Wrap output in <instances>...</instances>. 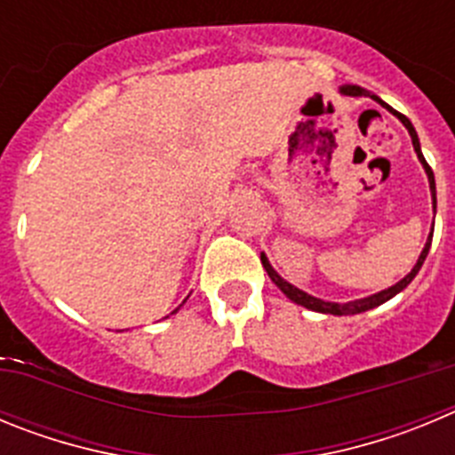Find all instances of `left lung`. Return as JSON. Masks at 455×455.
Masks as SVG:
<instances>
[{
	"label": "left lung",
	"instance_id": "1",
	"mask_svg": "<svg viewBox=\"0 0 455 455\" xmlns=\"http://www.w3.org/2000/svg\"><path fill=\"white\" fill-rule=\"evenodd\" d=\"M341 92H344V95H371V92H367V91H364V88H360V86H344V88H341ZM371 98L376 100V102H380V104H383L385 108H389V111H392V114L396 116V118H399L401 123L405 124V130L410 132V136H412V146H415V152H417V156H419V162L424 164V168H426V175H428V182H431V193H433V207H435V178H433V171H431V166H428V164H426L424 155H421L419 139H417V132H415V127H412V123H410V120L405 118L403 114H399V111H394V108L389 107V104H385L383 100L378 98V95H371ZM431 239H433V235L428 236V241H426V246H424V251H421L419 259H417L415 268H412V271H410L408 275H405L403 280H401V283H396V284H394V287L385 289V291H380V293H373V296H369V299L351 300V303H325V300H319V299H315V296H309V293L300 291V289L291 287V284H289V283H284L283 277H280V275H277L275 271H273V267H271V264H268V259H267V257H264V252H262V264H264V268H267L268 277H271L273 283H275L277 287H280V291H283L284 296H287L289 300H293V303L303 305V307H307V309H315V312H321V315H337V316H344V315H360V312H367V309L376 307V305H383L385 300H389V299H392V296H396V293H399L401 289H405V287H408L410 283H412V277H415L417 273H419L421 264H424L426 255H428V248H431Z\"/></svg>",
	"mask_w": 455,
	"mask_h": 455
}]
</instances>
